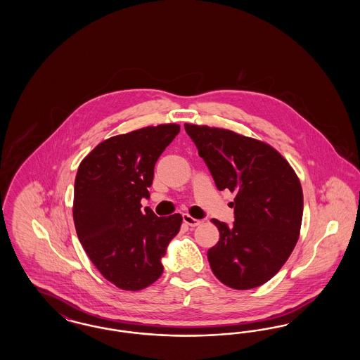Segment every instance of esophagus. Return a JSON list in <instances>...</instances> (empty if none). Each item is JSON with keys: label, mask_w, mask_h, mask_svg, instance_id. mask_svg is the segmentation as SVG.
<instances>
[{"label": "esophagus", "mask_w": 360, "mask_h": 360, "mask_svg": "<svg viewBox=\"0 0 360 360\" xmlns=\"http://www.w3.org/2000/svg\"><path fill=\"white\" fill-rule=\"evenodd\" d=\"M182 219H184V223L188 225V226H198V225L201 224V220L194 219L193 216H190L188 213H184V214H182Z\"/></svg>", "instance_id": "obj_1"}]
</instances>
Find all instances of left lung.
Wrapping results in <instances>:
<instances>
[{
	"mask_svg": "<svg viewBox=\"0 0 360 360\" xmlns=\"http://www.w3.org/2000/svg\"><path fill=\"white\" fill-rule=\"evenodd\" d=\"M221 191L235 193V223L212 220L220 240L207 251L216 278L236 289H254L290 257L302 223L304 195L289 162L270 144L233 131L185 124Z\"/></svg>",
	"mask_w": 360,
	"mask_h": 360,
	"instance_id": "obj_1",
	"label": "left lung"
}]
</instances>
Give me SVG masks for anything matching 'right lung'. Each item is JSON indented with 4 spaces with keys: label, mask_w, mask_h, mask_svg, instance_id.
Here are the masks:
<instances>
[{
    "label": "right lung",
    "mask_w": 360,
    "mask_h": 360,
    "mask_svg": "<svg viewBox=\"0 0 360 360\" xmlns=\"http://www.w3.org/2000/svg\"><path fill=\"white\" fill-rule=\"evenodd\" d=\"M178 124L146 127L109 137L81 162L72 217L87 257L122 290H141L163 273L162 257L182 216L158 217L148 198L158 158L179 134Z\"/></svg>",
    "instance_id": "add662e5"
}]
</instances>
